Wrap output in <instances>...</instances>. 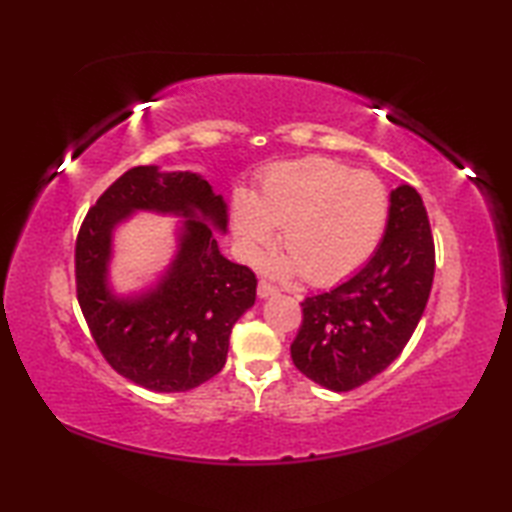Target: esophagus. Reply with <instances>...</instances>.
<instances>
[{"mask_svg": "<svg viewBox=\"0 0 512 512\" xmlns=\"http://www.w3.org/2000/svg\"><path fill=\"white\" fill-rule=\"evenodd\" d=\"M277 288L275 286H270L268 281H259L257 284V297L259 299H268V297H273V295H277Z\"/></svg>", "mask_w": 512, "mask_h": 512, "instance_id": "1", "label": "esophagus"}]
</instances>
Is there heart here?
Returning a JSON list of instances; mask_svg holds the SVG:
<instances>
[{
	"label": "heart",
	"mask_w": 512,
	"mask_h": 512,
	"mask_svg": "<svg viewBox=\"0 0 512 512\" xmlns=\"http://www.w3.org/2000/svg\"><path fill=\"white\" fill-rule=\"evenodd\" d=\"M389 213L385 187L365 171L328 158H306L270 167L255 195L237 191L231 224L244 259L257 262L273 248L268 264L275 277L303 275L314 286L347 277L374 253Z\"/></svg>",
	"instance_id": "b5f03b06"
}]
</instances>
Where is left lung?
<instances>
[{
  "label": "left lung",
  "instance_id": "obj_1",
  "mask_svg": "<svg viewBox=\"0 0 512 512\" xmlns=\"http://www.w3.org/2000/svg\"><path fill=\"white\" fill-rule=\"evenodd\" d=\"M436 248L420 193L402 184L389 195L383 242L336 288L306 297L290 345L301 374L330 391L361 387L396 361L427 308Z\"/></svg>",
  "mask_w": 512,
  "mask_h": 512
}]
</instances>
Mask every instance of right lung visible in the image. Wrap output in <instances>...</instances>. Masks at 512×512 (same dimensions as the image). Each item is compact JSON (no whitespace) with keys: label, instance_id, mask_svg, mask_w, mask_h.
I'll return each mask as SVG.
<instances>
[{"label":"right lung","instance_id":"add662e5","mask_svg":"<svg viewBox=\"0 0 512 512\" xmlns=\"http://www.w3.org/2000/svg\"><path fill=\"white\" fill-rule=\"evenodd\" d=\"M138 210L176 214L179 250L154 287L116 296L113 231ZM228 206L200 173L156 165L125 171L85 215L76 237V297L105 361L149 391H189L226 363L235 321L253 308L257 279L220 253Z\"/></svg>","mask_w":512,"mask_h":512}]
</instances>
